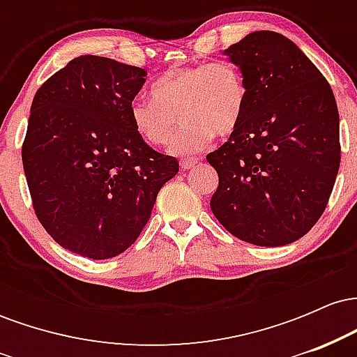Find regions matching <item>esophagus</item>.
<instances>
[{"label":"esophagus","mask_w":357,"mask_h":357,"mask_svg":"<svg viewBox=\"0 0 357 357\" xmlns=\"http://www.w3.org/2000/svg\"><path fill=\"white\" fill-rule=\"evenodd\" d=\"M179 165H181V169H191L192 166L198 165V158H184L179 161Z\"/></svg>","instance_id":"34e87169"}]
</instances>
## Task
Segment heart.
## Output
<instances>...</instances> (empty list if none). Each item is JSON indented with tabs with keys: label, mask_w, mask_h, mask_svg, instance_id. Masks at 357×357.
<instances>
[{
	"label": "heart",
	"mask_w": 357,
	"mask_h": 357,
	"mask_svg": "<svg viewBox=\"0 0 357 357\" xmlns=\"http://www.w3.org/2000/svg\"><path fill=\"white\" fill-rule=\"evenodd\" d=\"M153 97H137L130 104V121L141 137L154 146L169 141L179 118L183 124L173 136L174 154H191L210 144L215 136L236 130L247 109V84L235 65L227 61L176 67L151 87Z\"/></svg>",
	"instance_id": "obj_1"
}]
</instances>
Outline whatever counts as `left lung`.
<instances>
[{
  "mask_svg": "<svg viewBox=\"0 0 357 357\" xmlns=\"http://www.w3.org/2000/svg\"><path fill=\"white\" fill-rule=\"evenodd\" d=\"M247 84L230 139L206 155L218 173L216 220L236 238L282 247L317 223L341 162L339 112L329 82L296 43L253 31L225 50Z\"/></svg>",
  "mask_w": 357,
  "mask_h": 357,
  "instance_id": "1",
  "label": "left lung"
}]
</instances>
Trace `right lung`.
Instances as JSON below:
<instances>
[{"instance_id":"1","label":"right lung","mask_w":357,"mask_h":357,"mask_svg":"<svg viewBox=\"0 0 357 357\" xmlns=\"http://www.w3.org/2000/svg\"><path fill=\"white\" fill-rule=\"evenodd\" d=\"M146 70L82 55L36 90L22 147L36 218L60 247L93 260L127 250L151 218L176 158L130 121Z\"/></svg>"}]
</instances>
